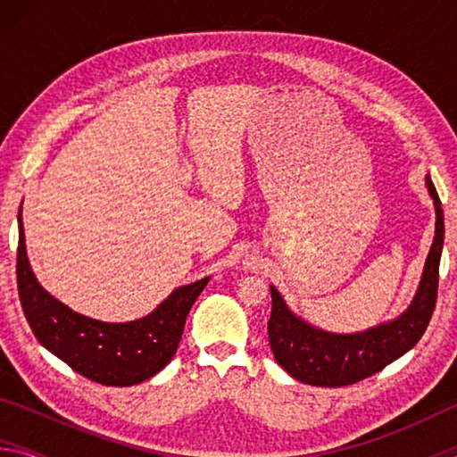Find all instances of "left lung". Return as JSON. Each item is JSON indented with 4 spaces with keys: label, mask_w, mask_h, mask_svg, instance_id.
Returning a JSON list of instances; mask_svg holds the SVG:
<instances>
[{
    "label": "left lung",
    "mask_w": 457,
    "mask_h": 457,
    "mask_svg": "<svg viewBox=\"0 0 457 457\" xmlns=\"http://www.w3.org/2000/svg\"><path fill=\"white\" fill-rule=\"evenodd\" d=\"M425 185L436 205V236L425 260L417 292L397 319L361 332H330L294 314L282 294L270 286L272 314L268 322L270 349L286 373L314 386H345L378 373L411 351L431 320L437 298L439 260L444 250V210L431 177Z\"/></svg>",
    "instance_id": "1"
}]
</instances>
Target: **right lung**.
I'll list each match as a JSON object with an SVG mask.
<instances>
[{
    "instance_id": "1",
    "label": "right lung",
    "mask_w": 457,
    "mask_h": 457,
    "mask_svg": "<svg viewBox=\"0 0 457 457\" xmlns=\"http://www.w3.org/2000/svg\"><path fill=\"white\" fill-rule=\"evenodd\" d=\"M18 292L29 328L44 349L90 381L130 386L163 370L175 357L185 319L210 276L175 288L153 312L129 322H104L74 312L37 282L18 213Z\"/></svg>"
}]
</instances>
